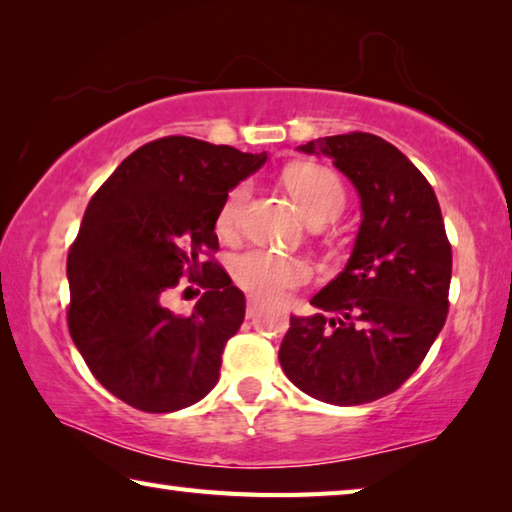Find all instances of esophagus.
Here are the masks:
<instances>
[{
  "label": "esophagus",
  "instance_id": "34e87169",
  "mask_svg": "<svg viewBox=\"0 0 512 512\" xmlns=\"http://www.w3.org/2000/svg\"><path fill=\"white\" fill-rule=\"evenodd\" d=\"M257 311H259V302L255 298H248V302H246V316L248 318H255Z\"/></svg>",
  "mask_w": 512,
  "mask_h": 512
}]
</instances>
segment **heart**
Listing matches in <instances>:
<instances>
[{"label": "heart", "instance_id": "1", "mask_svg": "<svg viewBox=\"0 0 512 512\" xmlns=\"http://www.w3.org/2000/svg\"><path fill=\"white\" fill-rule=\"evenodd\" d=\"M291 194L298 198L309 221L334 219L345 207V187L339 173L323 164H293L284 173ZM250 196V185L239 183L225 196L216 219V228L223 235H232L239 228L241 212ZM314 266L305 257L280 255L271 250H248L232 262V277L241 289L253 298L266 302H280L293 289L309 282Z\"/></svg>", "mask_w": 512, "mask_h": 512}]
</instances>
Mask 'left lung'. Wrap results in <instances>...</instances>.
I'll return each mask as SVG.
<instances>
[{
    "mask_svg": "<svg viewBox=\"0 0 512 512\" xmlns=\"http://www.w3.org/2000/svg\"><path fill=\"white\" fill-rule=\"evenodd\" d=\"M300 151L334 160L357 187L363 221L345 271L311 298L320 314L291 316L280 363L320 402L368 404L397 391L443 329L452 244L429 180L391 142L354 131Z\"/></svg>",
    "mask_w": 512,
    "mask_h": 512,
    "instance_id": "obj_1",
    "label": "left lung"
}]
</instances>
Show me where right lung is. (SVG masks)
Masks as SVG:
<instances>
[{
  "label": "right lung",
  "mask_w": 512,
  "mask_h": 512,
  "mask_svg": "<svg viewBox=\"0 0 512 512\" xmlns=\"http://www.w3.org/2000/svg\"><path fill=\"white\" fill-rule=\"evenodd\" d=\"M264 162L266 153L169 135L128 155L92 196L67 255V325L121 402L169 413L219 381L246 298L214 259V225L230 189ZM180 276L204 289L192 317L161 305Z\"/></svg>",
  "instance_id": "right-lung-1"
}]
</instances>
